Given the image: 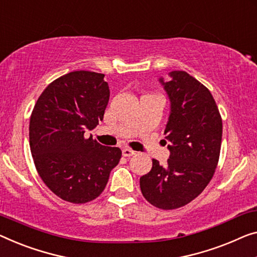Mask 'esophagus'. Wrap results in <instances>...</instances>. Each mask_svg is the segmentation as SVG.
Listing matches in <instances>:
<instances>
[{
  "instance_id": "1",
  "label": "esophagus",
  "mask_w": 257,
  "mask_h": 257,
  "mask_svg": "<svg viewBox=\"0 0 257 257\" xmlns=\"http://www.w3.org/2000/svg\"><path fill=\"white\" fill-rule=\"evenodd\" d=\"M134 155H135V151H133L132 149L129 148H124L123 150H122V156L123 157H132Z\"/></svg>"
}]
</instances>
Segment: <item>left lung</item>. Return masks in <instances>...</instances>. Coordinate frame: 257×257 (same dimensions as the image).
<instances>
[{
    "mask_svg": "<svg viewBox=\"0 0 257 257\" xmlns=\"http://www.w3.org/2000/svg\"><path fill=\"white\" fill-rule=\"evenodd\" d=\"M159 82L170 99L165 128L170 158L166 165L152 159L140 179L143 196L156 208L178 209L200 195L212 179L220 153L223 123L206 87L186 71H171Z\"/></svg>",
    "mask_w": 257,
    "mask_h": 257,
    "instance_id": "obj_1",
    "label": "left lung"
}]
</instances>
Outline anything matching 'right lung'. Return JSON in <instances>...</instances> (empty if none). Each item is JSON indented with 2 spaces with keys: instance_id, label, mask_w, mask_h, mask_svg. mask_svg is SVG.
<instances>
[{
  "instance_id": "obj_1",
  "label": "right lung",
  "mask_w": 257,
  "mask_h": 257,
  "mask_svg": "<svg viewBox=\"0 0 257 257\" xmlns=\"http://www.w3.org/2000/svg\"><path fill=\"white\" fill-rule=\"evenodd\" d=\"M105 75L71 71L46 87L30 118V148L45 185L64 201L97 198L121 159L118 148L85 139L104 118L109 100Z\"/></svg>"
}]
</instances>
